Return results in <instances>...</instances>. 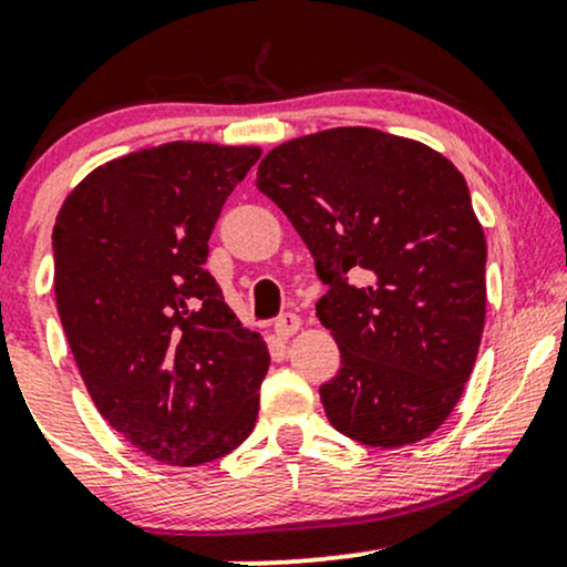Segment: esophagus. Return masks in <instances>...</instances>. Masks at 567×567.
Listing matches in <instances>:
<instances>
[{
  "label": "esophagus",
  "instance_id": "esophagus-1",
  "mask_svg": "<svg viewBox=\"0 0 567 567\" xmlns=\"http://www.w3.org/2000/svg\"><path fill=\"white\" fill-rule=\"evenodd\" d=\"M298 328H301V317L290 315V311H288V315H279L275 320V333L279 338H290Z\"/></svg>",
  "mask_w": 567,
  "mask_h": 567
}]
</instances>
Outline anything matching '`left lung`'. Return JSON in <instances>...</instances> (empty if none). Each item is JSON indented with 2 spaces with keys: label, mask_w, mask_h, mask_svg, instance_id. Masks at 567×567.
<instances>
[{
  "label": "left lung",
  "mask_w": 567,
  "mask_h": 567,
  "mask_svg": "<svg viewBox=\"0 0 567 567\" xmlns=\"http://www.w3.org/2000/svg\"><path fill=\"white\" fill-rule=\"evenodd\" d=\"M315 256L341 349L328 421L370 447L429 437L464 394L485 324V234L453 162L373 127L277 146L252 181Z\"/></svg>",
  "instance_id": "left-lung-1"
}]
</instances>
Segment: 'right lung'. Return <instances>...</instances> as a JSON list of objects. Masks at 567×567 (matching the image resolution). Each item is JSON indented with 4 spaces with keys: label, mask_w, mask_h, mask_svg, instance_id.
Wrapping results in <instances>:
<instances>
[{
    "label": "right lung",
    "mask_w": 567,
    "mask_h": 567,
    "mask_svg": "<svg viewBox=\"0 0 567 567\" xmlns=\"http://www.w3.org/2000/svg\"><path fill=\"white\" fill-rule=\"evenodd\" d=\"M258 157L216 143L143 148L90 173L58 213L55 301L84 386L162 464L216 461L256 426L269 351L205 264Z\"/></svg>",
    "instance_id": "right-lung-1"
}]
</instances>
